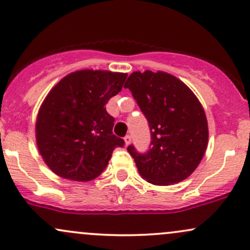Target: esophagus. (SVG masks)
Wrapping results in <instances>:
<instances>
[{
	"instance_id": "34e87169",
	"label": "esophagus",
	"mask_w": 250,
	"mask_h": 250,
	"mask_svg": "<svg viewBox=\"0 0 250 250\" xmlns=\"http://www.w3.org/2000/svg\"><path fill=\"white\" fill-rule=\"evenodd\" d=\"M130 142H131V137H130V135H127V136L125 137V146L130 145Z\"/></svg>"
}]
</instances>
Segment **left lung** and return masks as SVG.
Listing matches in <instances>:
<instances>
[{"label":"left lung","mask_w":250,"mask_h":250,"mask_svg":"<svg viewBox=\"0 0 250 250\" xmlns=\"http://www.w3.org/2000/svg\"><path fill=\"white\" fill-rule=\"evenodd\" d=\"M129 88L149 123L150 149L127 148L142 179L156 186L179 183L193 174L208 146V122L199 99L181 80L165 71H134Z\"/></svg>","instance_id":"left-lung-1"}]
</instances>
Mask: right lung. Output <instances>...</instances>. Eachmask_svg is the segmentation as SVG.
Listing matches in <instances>:
<instances>
[{"instance_id":"1","label":"right lung","mask_w":250,"mask_h":250,"mask_svg":"<svg viewBox=\"0 0 250 250\" xmlns=\"http://www.w3.org/2000/svg\"><path fill=\"white\" fill-rule=\"evenodd\" d=\"M127 74L83 69L68 74L49 91L36 119L43 161L60 177L88 182L107 167L125 141L113 134L115 119L105 110Z\"/></svg>"}]
</instances>
